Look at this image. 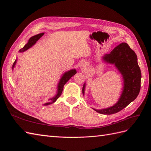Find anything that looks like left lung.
Returning <instances> with one entry per match:
<instances>
[{
  "label": "left lung",
  "instance_id": "obj_1",
  "mask_svg": "<svg viewBox=\"0 0 151 151\" xmlns=\"http://www.w3.org/2000/svg\"><path fill=\"white\" fill-rule=\"evenodd\" d=\"M103 59L108 63H114L124 80L123 93L117 103L106 109H94L101 114L111 115L121 111L137 97L140 90L141 72L137 55L126 43L118 45L110 53L105 55ZM84 87L85 84L83 88V94Z\"/></svg>",
  "mask_w": 151,
  "mask_h": 151
}]
</instances>
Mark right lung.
<instances>
[{
	"label": "right lung",
	"mask_w": 151,
	"mask_h": 151,
	"mask_svg": "<svg viewBox=\"0 0 151 151\" xmlns=\"http://www.w3.org/2000/svg\"><path fill=\"white\" fill-rule=\"evenodd\" d=\"M43 35H44V33L38 34V35H35L34 36H32V37L29 40L28 43H27L23 48L20 49L19 50V52H23L26 51V50H28V48H29L33 46V45H35V43L36 42H37V41L41 37H42V36ZM16 63V61H15L14 63L12 68H14V67ZM76 73H77V72H76V70L75 69H73V70H71L70 71H68V72H65V74L63 75V76H62V77L61 78L60 82H59V84H58V91H57V95L55 97L52 98V99H49L50 100V102L47 103H45L44 105H48V104L53 103L54 102H55L57 101V99L59 97H60V95L62 94V91H63V86H64L65 84V83H67V82L68 80H69L73 76H74L76 74Z\"/></svg>",
	"instance_id": "right-lung-1"
}]
</instances>
